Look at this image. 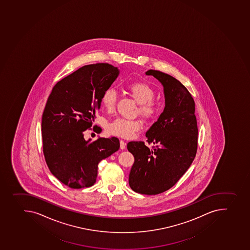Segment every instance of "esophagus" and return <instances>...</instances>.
<instances>
[{
	"mask_svg": "<svg viewBox=\"0 0 250 250\" xmlns=\"http://www.w3.org/2000/svg\"><path fill=\"white\" fill-rule=\"evenodd\" d=\"M126 147V143L124 142V140H120V148L123 150V149H125Z\"/></svg>",
	"mask_w": 250,
	"mask_h": 250,
	"instance_id": "obj_1",
	"label": "esophagus"
}]
</instances>
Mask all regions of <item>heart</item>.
Returning a JSON list of instances; mask_svg holds the SVG:
<instances>
[{
	"label": "heart",
	"mask_w": 250,
	"mask_h": 250,
	"mask_svg": "<svg viewBox=\"0 0 250 250\" xmlns=\"http://www.w3.org/2000/svg\"><path fill=\"white\" fill-rule=\"evenodd\" d=\"M126 90L133 99L137 102L139 111L146 118L152 119L159 112L160 107L157 102L154 100L155 90L149 84L144 82H135L126 85ZM117 102V93L112 88L106 89L101 97L102 105L107 111H112ZM141 127V122L139 119H126L118 118L113 120L107 126V131L110 135L119 137H132Z\"/></svg>",
	"instance_id": "heart-1"
}]
</instances>
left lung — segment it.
Returning <instances> with one entry per match:
<instances>
[{
	"mask_svg": "<svg viewBox=\"0 0 250 250\" xmlns=\"http://www.w3.org/2000/svg\"><path fill=\"white\" fill-rule=\"evenodd\" d=\"M164 86L165 106L157 121L146 132L150 149L141 141L127 144L135 157L129 175L133 191L156 195L171 188L186 172L196 156L198 128L195 102L187 88L174 77L149 70Z\"/></svg>",
	"mask_w": 250,
	"mask_h": 250,
	"instance_id": "1",
	"label": "left lung"
}]
</instances>
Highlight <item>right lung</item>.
<instances>
[{
    "instance_id": "obj_1",
    "label": "right lung",
    "mask_w": 250,
    "mask_h": 250,
    "mask_svg": "<svg viewBox=\"0 0 250 250\" xmlns=\"http://www.w3.org/2000/svg\"><path fill=\"white\" fill-rule=\"evenodd\" d=\"M119 74L108 63L84 65L58 82L48 98L42 120L43 153L51 173L69 188L92 186L99 163L119 149L116 137L84 139L103 93ZM93 131L99 134L102 129L94 126Z\"/></svg>"
}]
</instances>
